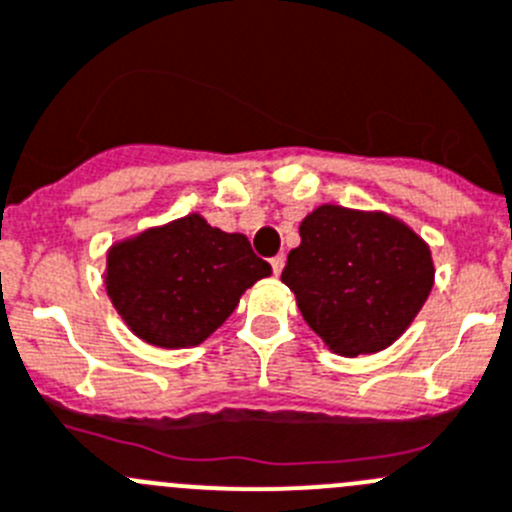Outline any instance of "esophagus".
<instances>
[{
    "label": "esophagus",
    "instance_id": "obj_1",
    "mask_svg": "<svg viewBox=\"0 0 512 512\" xmlns=\"http://www.w3.org/2000/svg\"><path fill=\"white\" fill-rule=\"evenodd\" d=\"M284 264H286L284 253H279V256H274V259H271V269H274L276 276H279L281 271H284Z\"/></svg>",
    "mask_w": 512,
    "mask_h": 512
}]
</instances>
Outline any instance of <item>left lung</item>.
<instances>
[{
  "instance_id": "left-lung-1",
  "label": "left lung",
  "mask_w": 512,
  "mask_h": 512,
  "mask_svg": "<svg viewBox=\"0 0 512 512\" xmlns=\"http://www.w3.org/2000/svg\"><path fill=\"white\" fill-rule=\"evenodd\" d=\"M281 281L306 324L342 357L374 354L402 337L435 281L430 246L387 213L319 206Z\"/></svg>"
}]
</instances>
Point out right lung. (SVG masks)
I'll return each mask as SVG.
<instances>
[{
	"mask_svg": "<svg viewBox=\"0 0 512 512\" xmlns=\"http://www.w3.org/2000/svg\"><path fill=\"white\" fill-rule=\"evenodd\" d=\"M269 274L243 233H226L191 213L115 243L105 286L135 337L183 349L211 337L243 291Z\"/></svg>",
	"mask_w": 512,
	"mask_h": 512,
	"instance_id": "obj_1",
	"label": "right lung"
}]
</instances>
